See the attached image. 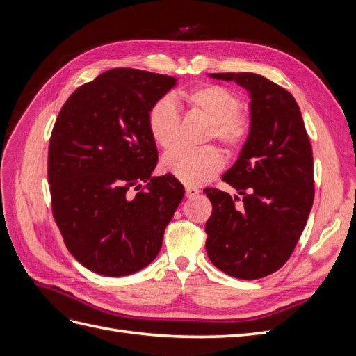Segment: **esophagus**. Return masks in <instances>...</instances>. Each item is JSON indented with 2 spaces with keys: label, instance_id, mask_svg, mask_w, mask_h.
<instances>
[{
  "label": "esophagus",
  "instance_id": "1",
  "mask_svg": "<svg viewBox=\"0 0 356 356\" xmlns=\"http://www.w3.org/2000/svg\"><path fill=\"white\" fill-rule=\"evenodd\" d=\"M199 188L197 187H191V186H187L186 187V197H188V199H191V197H195V196H197L199 195Z\"/></svg>",
  "mask_w": 356,
  "mask_h": 356
}]
</instances>
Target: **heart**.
<instances>
[{"label":"heart","mask_w":356,"mask_h":356,"mask_svg":"<svg viewBox=\"0 0 356 356\" xmlns=\"http://www.w3.org/2000/svg\"><path fill=\"white\" fill-rule=\"evenodd\" d=\"M193 111L200 113L211 122L207 139H217L227 152L236 153L246 143L251 131L250 118L241 111L239 95L220 84H204L181 93ZM147 126L153 141L165 152L175 148L179 132V113L169 96L157 99L149 106ZM222 168V154L217 147L197 149H177L163 159V170L184 184L199 186L209 181Z\"/></svg>","instance_id":"1"}]
</instances>
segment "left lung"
Instances as JSON below:
<instances>
[{"instance_id":"1","label":"left lung","mask_w":356,"mask_h":356,"mask_svg":"<svg viewBox=\"0 0 356 356\" xmlns=\"http://www.w3.org/2000/svg\"><path fill=\"white\" fill-rule=\"evenodd\" d=\"M251 98V131L222 181L243 196L204 188L212 213L204 225L207 252L221 272L260 279L279 270L293 254L314 204V156L294 96L254 72H218Z\"/></svg>"}]
</instances>
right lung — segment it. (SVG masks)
<instances>
[{
    "mask_svg": "<svg viewBox=\"0 0 356 356\" xmlns=\"http://www.w3.org/2000/svg\"><path fill=\"white\" fill-rule=\"evenodd\" d=\"M175 84L169 75L114 68L59 111L49 145L53 217L68 251L95 273L147 267L184 197L174 175H152L159 154L147 126L149 106Z\"/></svg>",
    "mask_w": 356,
    "mask_h": 356,
    "instance_id": "add662e5",
    "label": "right lung"
}]
</instances>
